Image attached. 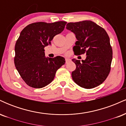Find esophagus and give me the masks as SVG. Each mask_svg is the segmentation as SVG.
<instances>
[{
	"label": "esophagus",
	"mask_w": 126,
	"mask_h": 126,
	"mask_svg": "<svg viewBox=\"0 0 126 126\" xmlns=\"http://www.w3.org/2000/svg\"><path fill=\"white\" fill-rule=\"evenodd\" d=\"M65 61H66V63H67L70 61V60L69 59H68V58H66V59H65Z\"/></svg>",
	"instance_id": "esophagus-1"
}]
</instances>
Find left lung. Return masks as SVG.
I'll list each match as a JSON object with an SVG mask.
<instances>
[{
    "instance_id": "1",
    "label": "left lung",
    "mask_w": 126,
    "mask_h": 126,
    "mask_svg": "<svg viewBox=\"0 0 126 126\" xmlns=\"http://www.w3.org/2000/svg\"><path fill=\"white\" fill-rule=\"evenodd\" d=\"M66 28L76 35L75 55H86L85 60L73 59L76 69L72 77L76 84L92 89L105 81L111 70L112 50L105 30L91 21L68 23Z\"/></svg>"
}]
</instances>
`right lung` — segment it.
<instances>
[{"mask_svg":"<svg viewBox=\"0 0 126 126\" xmlns=\"http://www.w3.org/2000/svg\"><path fill=\"white\" fill-rule=\"evenodd\" d=\"M66 22H43L29 24L23 29L15 46L14 63L24 81L28 86L41 88L54 79L58 69L64 64L61 56L45 57L44 47L64 30Z\"/></svg>","mask_w":126,"mask_h":126,"instance_id":"right-lung-1","label":"right lung"}]
</instances>
